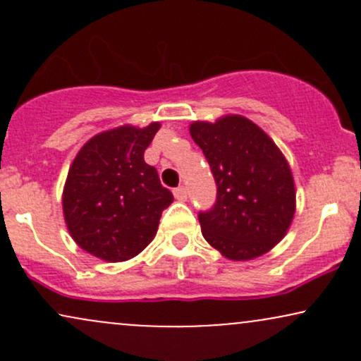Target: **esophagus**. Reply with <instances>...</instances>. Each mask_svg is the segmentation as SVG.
Wrapping results in <instances>:
<instances>
[{
    "instance_id": "1",
    "label": "esophagus",
    "mask_w": 361,
    "mask_h": 361,
    "mask_svg": "<svg viewBox=\"0 0 361 361\" xmlns=\"http://www.w3.org/2000/svg\"><path fill=\"white\" fill-rule=\"evenodd\" d=\"M173 195H175L176 200H180V202H185L186 198H188V193H186L185 186H178V188L173 190Z\"/></svg>"
}]
</instances>
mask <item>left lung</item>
Returning a JSON list of instances; mask_svg holds the SVG:
<instances>
[{"label": "left lung", "instance_id": "1", "mask_svg": "<svg viewBox=\"0 0 361 361\" xmlns=\"http://www.w3.org/2000/svg\"><path fill=\"white\" fill-rule=\"evenodd\" d=\"M190 134L217 185L214 207L198 214L207 243L234 261L270 251L295 214V186L285 156L241 115H226L215 123L193 122Z\"/></svg>", "mask_w": 361, "mask_h": 361}]
</instances>
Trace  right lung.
<instances>
[{"instance_id": "obj_1", "label": "right lung", "mask_w": 361, "mask_h": 361, "mask_svg": "<svg viewBox=\"0 0 361 361\" xmlns=\"http://www.w3.org/2000/svg\"><path fill=\"white\" fill-rule=\"evenodd\" d=\"M159 123L122 126L91 137L69 168L62 193L66 226L97 258L126 261L154 239L173 193L144 161Z\"/></svg>"}]
</instances>
